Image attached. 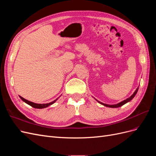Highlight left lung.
<instances>
[{"mask_svg": "<svg viewBox=\"0 0 156 156\" xmlns=\"http://www.w3.org/2000/svg\"><path fill=\"white\" fill-rule=\"evenodd\" d=\"M138 89H139V87H138L137 88H136V90H135V92L133 93V95L131 96V97H129V98L126 99V100H124V101H122V102H120V103H118V104H116V105H107V104H105V103H101V102H100V101H98L99 103H101V104L103 105L104 106L108 107H112V108L119 107H121L122 105H124L125 103H127V102H129V101H131V100H132V99H133V98L135 97V96L136 95V92H137V91H138Z\"/></svg>", "mask_w": 156, "mask_h": 156, "instance_id": "obj_1", "label": "left lung"}]
</instances>
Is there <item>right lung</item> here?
Returning a JSON list of instances; mask_svg holds the SVG:
<instances>
[{"mask_svg": "<svg viewBox=\"0 0 156 156\" xmlns=\"http://www.w3.org/2000/svg\"><path fill=\"white\" fill-rule=\"evenodd\" d=\"M20 98L21 99V100H22L23 101H25L26 103H27V104H29V105H30L31 107H34V108H45V107H48V106H49V105H52V104H53V103L56 101V100H57V99H56V100H54L53 101H52V102L49 103H45V104H37V103H33V102H32V101H28V100H25V99H24V98H23L21 97V96H20Z\"/></svg>", "mask_w": 156, "mask_h": 156, "instance_id": "1", "label": "right lung"}]
</instances>
